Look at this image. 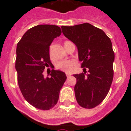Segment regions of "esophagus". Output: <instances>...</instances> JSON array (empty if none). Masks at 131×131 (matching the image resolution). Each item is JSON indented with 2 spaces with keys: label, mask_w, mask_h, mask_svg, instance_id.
Returning <instances> with one entry per match:
<instances>
[{
  "label": "esophagus",
  "mask_w": 131,
  "mask_h": 131,
  "mask_svg": "<svg viewBox=\"0 0 131 131\" xmlns=\"http://www.w3.org/2000/svg\"><path fill=\"white\" fill-rule=\"evenodd\" d=\"M66 76H67V77H69L70 76H71V75H68V74H67Z\"/></svg>",
  "instance_id": "34e87169"
}]
</instances>
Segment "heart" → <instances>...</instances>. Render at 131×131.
I'll return each mask as SVG.
<instances>
[{
    "label": "heart",
    "instance_id": "heart-1",
    "mask_svg": "<svg viewBox=\"0 0 131 131\" xmlns=\"http://www.w3.org/2000/svg\"><path fill=\"white\" fill-rule=\"evenodd\" d=\"M67 42H69V41H66L64 42V45ZM50 54H51L50 51ZM75 62L73 60H61L56 63V68L63 71V72L70 73L72 70V68L75 65Z\"/></svg>",
    "mask_w": 131,
    "mask_h": 131
}]
</instances>
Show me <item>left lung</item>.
<instances>
[{
	"mask_svg": "<svg viewBox=\"0 0 131 131\" xmlns=\"http://www.w3.org/2000/svg\"><path fill=\"white\" fill-rule=\"evenodd\" d=\"M62 33L78 49L81 68L89 73L75 74L74 87L79 106L91 109L99 105L108 94L113 78L115 54L110 39L102 29L88 23L62 26Z\"/></svg>",
	"mask_w": 131,
	"mask_h": 131,
	"instance_id": "obj_1",
	"label": "left lung"
}]
</instances>
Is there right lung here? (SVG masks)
I'll return each mask as SVG.
<instances>
[{
  "label": "right lung",
  "instance_id": "add662e5",
  "mask_svg": "<svg viewBox=\"0 0 131 131\" xmlns=\"http://www.w3.org/2000/svg\"><path fill=\"white\" fill-rule=\"evenodd\" d=\"M61 33L57 25H37L27 31L17 45L16 69L19 89L27 102L42 110L57 104L67 78L64 72L54 69L49 77L43 75L45 68L52 65L49 46Z\"/></svg>",
  "mask_w": 131,
  "mask_h": 131
}]
</instances>
